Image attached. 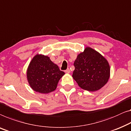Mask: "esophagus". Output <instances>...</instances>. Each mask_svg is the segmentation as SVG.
I'll list each match as a JSON object with an SVG mask.
<instances>
[{
	"mask_svg": "<svg viewBox=\"0 0 131 131\" xmlns=\"http://www.w3.org/2000/svg\"><path fill=\"white\" fill-rule=\"evenodd\" d=\"M65 73H70V69H67V70H65Z\"/></svg>",
	"mask_w": 131,
	"mask_h": 131,
	"instance_id": "obj_1",
	"label": "esophagus"
}]
</instances>
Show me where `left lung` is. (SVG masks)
<instances>
[{"instance_id":"left-lung-1","label":"left lung","mask_w":131,"mask_h":131,"mask_svg":"<svg viewBox=\"0 0 131 131\" xmlns=\"http://www.w3.org/2000/svg\"><path fill=\"white\" fill-rule=\"evenodd\" d=\"M73 79L81 89L94 92L106 84L110 66L106 58L90 47L77 56L74 62Z\"/></svg>"}]
</instances>
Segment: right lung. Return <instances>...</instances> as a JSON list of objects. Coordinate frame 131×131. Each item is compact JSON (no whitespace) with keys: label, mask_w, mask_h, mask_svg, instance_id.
I'll return each mask as SVG.
<instances>
[{"label":"right lung","mask_w":131,"mask_h":131,"mask_svg":"<svg viewBox=\"0 0 131 131\" xmlns=\"http://www.w3.org/2000/svg\"><path fill=\"white\" fill-rule=\"evenodd\" d=\"M64 74L50 57L37 54L30 62L26 75L31 88L35 92L45 94L56 90Z\"/></svg>","instance_id":"1"}]
</instances>
